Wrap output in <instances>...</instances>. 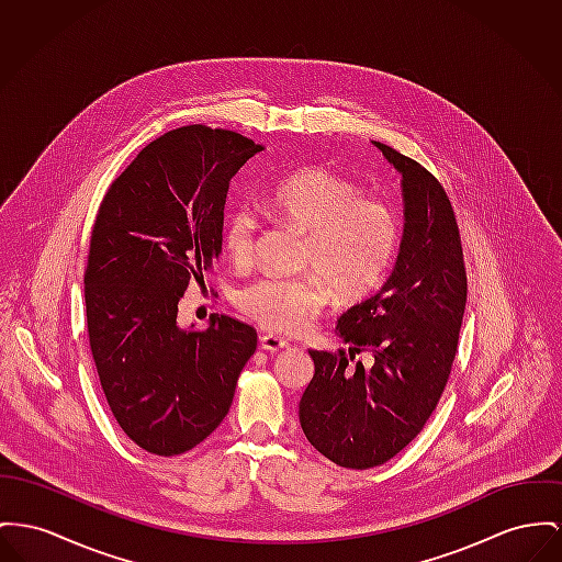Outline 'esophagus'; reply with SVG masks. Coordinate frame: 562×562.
<instances>
[{
    "label": "esophagus",
    "mask_w": 562,
    "mask_h": 562,
    "mask_svg": "<svg viewBox=\"0 0 562 562\" xmlns=\"http://www.w3.org/2000/svg\"><path fill=\"white\" fill-rule=\"evenodd\" d=\"M260 347L263 351H270V353H277L281 351L283 347H288V340L281 337H274V335H262L260 337Z\"/></svg>",
    "instance_id": "esophagus-1"
}]
</instances>
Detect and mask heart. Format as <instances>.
<instances>
[{
    "label": "heart",
    "mask_w": 562,
    "mask_h": 562,
    "mask_svg": "<svg viewBox=\"0 0 562 562\" xmlns=\"http://www.w3.org/2000/svg\"><path fill=\"white\" fill-rule=\"evenodd\" d=\"M268 209L304 234L300 277H266L236 296L238 308L270 333L296 335L311 326L330 299H356L383 277L396 247L392 209L324 166H308L283 179L268 195ZM260 220L249 206L225 217L222 240L236 266L256 256Z\"/></svg>",
    "instance_id": "obj_1"
}]
</instances>
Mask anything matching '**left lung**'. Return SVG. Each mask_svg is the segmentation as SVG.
<instances>
[{"mask_svg":"<svg viewBox=\"0 0 562 562\" xmlns=\"http://www.w3.org/2000/svg\"><path fill=\"white\" fill-rule=\"evenodd\" d=\"M401 175L403 238L390 277L338 317L345 351L311 349L315 373L300 398L308 443L345 469H371L409 446L435 412L456 358L467 272L453 209L417 161L374 143ZM372 351V367L350 360Z\"/></svg>","mask_w":562,"mask_h":562,"instance_id":"left-lung-1","label":"left lung"}]
</instances>
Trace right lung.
I'll list each match as a JSON object with an SVG mask.
<instances>
[{"mask_svg":"<svg viewBox=\"0 0 562 562\" xmlns=\"http://www.w3.org/2000/svg\"><path fill=\"white\" fill-rule=\"evenodd\" d=\"M262 145L206 125L164 134L114 179L91 232L87 330L123 432L157 456L202 443L229 412L254 356L251 326L213 313L181 328L179 300L222 251L232 177ZM193 328V326H191Z\"/></svg>","mask_w":562,"mask_h":562,"instance_id":"right-lung-1","label":"right lung"}]
</instances>
